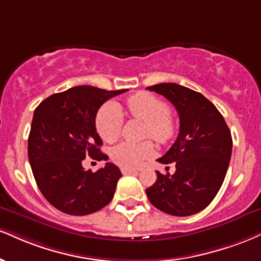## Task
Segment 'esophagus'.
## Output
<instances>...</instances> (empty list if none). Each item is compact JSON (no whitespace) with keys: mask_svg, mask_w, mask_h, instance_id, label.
<instances>
[{"mask_svg":"<svg viewBox=\"0 0 261 261\" xmlns=\"http://www.w3.org/2000/svg\"><path fill=\"white\" fill-rule=\"evenodd\" d=\"M121 172L124 175H127V174H136V172H139L137 169H130V168H121Z\"/></svg>","mask_w":261,"mask_h":261,"instance_id":"esophagus-1","label":"esophagus"}]
</instances>
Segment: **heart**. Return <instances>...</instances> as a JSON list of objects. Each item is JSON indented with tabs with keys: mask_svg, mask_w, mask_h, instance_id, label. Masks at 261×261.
Returning <instances> with one entry per match:
<instances>
[{
	"mask_svg": "<svg viewBox=\"0 0 261 261\" xmlns=\"http://www.w3.org/2000/svg\"><path fill=\"white\" fill-rule=\"evenodd\" d=\"M127 111L135 118L146 121L144 135L158 143H166L174 137L176 121L161 98L147 92L131 96L126 102ZM121 113L115 105H106L96 117V128L100 139L114 142L121 131ZM154 154V146L150 141L121 142L112 149L113 162L122 168H137L141 163Z\"/></svg>",
	"mask_w": 261,
	"mask_h": 261,
	"instance_id": "heart-1",
	"label": "heart"
}]
</instances>
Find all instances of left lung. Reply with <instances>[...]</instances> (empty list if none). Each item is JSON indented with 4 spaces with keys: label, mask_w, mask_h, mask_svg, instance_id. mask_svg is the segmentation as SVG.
<instances>
[{
    "label": "left lung",
    "mask_w": 261,
    "mask_h": 261,
    "mask_svg": "<svg viewBox=\"0 0 261 261\" xmlns=\"http://www.w3.org/2000/svg\"><path fill=\"white\" fill-rule=\"evenodd\" d=\"M170 100L178 113L180 133L158 159L176 166L174 175L156 171L146 193L156 209L174 216L197 214L220 190L230 164L232 137L221 113L202 93L166 83L147 87Z\"/></svg>",
    "instance_id": "left-lung-1"
}]
</instances>
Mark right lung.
Returning a JSON list of instances; mask_svg holds the SVG:
<instances>
[{
  "label": "right lung",
  "mask_w": 261,
  "mask_h": 261,
  "mask_svg": "<svg viewBox=\"0 0 261 261\" xmlns=\"http://www.w3.org/2000/svg\"><path fill=\"white\" fill-rule=\"evenodd\" d=\"M126 91L75 86L47 97L34 112L28 140L31 170L43 197L65 214H91L114 196L122 176L118 166L106 163L92 172L83 161H108L99 149L96 114L106 100Z\"/></svg>",
  "instance_id": "add662e5"
}]
</instances>
